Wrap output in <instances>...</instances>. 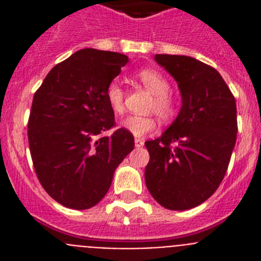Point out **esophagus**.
I'll return each mask as SVG.
<instances>
[{"mask_svg":"<svg viewBox=\"0 0 261 261\" xmlns=\"http://www.w3.org/2000/svg\"><path fill=\"white\" fill-rule=\"evenodd\" d=\"M144 144H145V141H144V140H141V138H136V140H135L136 147H142V146H144Z\"/></svg>","mask_w":261,"mask_h":261,"instance_id":"obj_1","label":"esophagus"}]
</instances>
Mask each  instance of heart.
<instances>
[{"mask_svg": "<svg viewBox=\"0 0 261 261\" xmlns=\"http://www.w3.org/2000/svg\"><path fill=\"white\" fill-rule=\"evenodd\" d=\"M136 77L154 95L150 106L151 111H154L163 120L172 119L176 115L177 102L176 98L168 91L170 82H168L167 78L161 71L151 68L138 70ZM106 98H107L108 106L115 114H123L125 93L117 81H112L108 85L107 89H106ZM121 126L136 137H141V136L153 132L156 128V121L151 116L129 115L121 121Z\"/></svg>", "mask_w": 261, "mask_h": 261, "instance_id": "heart-1", "label": "heart"}]
</instances>
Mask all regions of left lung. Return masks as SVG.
<instances>
[{"mask_svg": "<svg viewBox=\"0 0 261 261\" xmlns=\"http://www.w3.org/2000/svg\"><path fill=\"white\" fill-rule=\"evenodd\" d=\"M175 78L181 110L159 138L145 142V181L156 202L187 211L208 200L225 176L237 141V105L223 78L199 60L155 55Z\"/></svg>", "mask_w": 261, "mask_h": 261, "instance_id": "1", "label": "left lung"}]
</instances>
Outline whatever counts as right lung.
<instances>
[{"instance_id":"right-lung-1","label":"right lung","mask_w":261,"mask_h":261,"mask_svg":"<svg viewBox=\"0 0 261 261\" xmlns=\"http://www.w3.org/2000/svg\"><path fill=\"white\" fill-rule=\"evenodd\" d=\"M126 62L121 53L81 49L52 68L32 99L27 136L36 176L66 208L98 204L135 147L125 128L103 136L116 125L106 89Z\"/></svg>"}]
</instances>
